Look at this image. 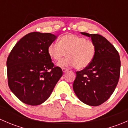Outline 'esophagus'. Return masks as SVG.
<instances>
[{"label": "esophagus", "instance_id": "obj_1", "mask_svg": "<svg viewBox=\"0 0 128 128\" xmlns=\"http://www.w3.org/2000/svg\"><path fill=\"white\" fill-rule=\"evenodd\" d=\"M62 70L63 72H66L68 70V69H67V68H62Z\"/></svg>", "mask_w": 128, "mask_h": 128}]
</instances>
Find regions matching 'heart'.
<instances>
[{"label": "heart", "mask_w": 128, "mask_h": 128, "mask_svg": "<svg viewBox=\"0 0 128 128\" xmlns=\"http://www.w3.org/2000/svg\"><path fill=\"white\" fill-rule=\"evenodd\" d=\"M95 51L96 48L92 41L74 34L62 36L59 42H51L48 48L49 56L54 60H60L66 54L68 56L58 63V66H74L78 70L85 69L91 64Z\"/></svg>", "instance_id": "1"}]
</instances>
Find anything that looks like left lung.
<instances>
[{"label":"left lung","mask_w":128,"mask_h":128,"mask_svg":"<svg viewBox=\"0 0 128 128\" xmlns=\"http://www.w3.org/2000/svg\"><path fill=\"white\" fill-rule=\"evenodd\" d=\"M80 33L91 38L96 51L91 64L84 70L76 72L73 89L84 104L96 106L110 97L118 84L121 68L120 55L104 37Z\"/></svg>","instance_id":"8db88e82"}]
</instances>
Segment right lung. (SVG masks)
<instances>
[{
  "label": "right lung",
  "mask_w": 128,
  "mask_h": 128,
  "mask_svg": "<svg viewBox=\"0 0 128 128\" xmlns=\"http://www.w3.org/2000/svg\"><path fill=\"white\" fill-rule=\"evenodd\" d=\"M57 38L50 33H28L16 42L7 58L9 88L24 104L44 102L62 76L48 52L49 45Z\"/></svg>",
  "instance_id": "1"
}]
</instances>
